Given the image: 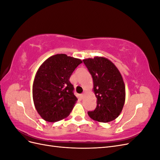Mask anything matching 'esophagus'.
<instances>
[{"label": "esophagus", "mask_w": 160, "mask_h": 160, "mask_svg": "<svg viewBox=\"0 0 160 160\" xmlns=\"http://www.w3.org/2000/svg\"><path fill=\"white\" fill-rule=\"evenodd\" d=\"M85 93H83V94H81V99H83V98H84V96H85Z\"/></svg>", "instance_id": "obj_1"}]
</instances>
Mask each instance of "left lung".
<instances>
[{"instance_id": "obj_1", "label": "left lung", "mask_w": 160, "mask_h": 160, "mask_svg": "<svg viewBox=\"0 0 160 160\" xmlns=\"http://www.w3.org/2000/svg\"><path fill=\"white\" fill-rule=\"evenodd\" d=\"M93 80L97 107L88 111L89 117L107 123L117 118L123 108L125 88L122 75L111 61L104 57L83 60Z\"/></svg>"}]
</instances>
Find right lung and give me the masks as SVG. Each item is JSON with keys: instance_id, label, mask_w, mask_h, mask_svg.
I'll return each instance as SVG.
<instances>
[{"instance_id": "obj_1", "label": "right lung", "mask_w": 160, "mask_h": 160, "mask_svg": "<svg viewBox=\"0 0 160 160\" xmlns=\"http://www.w3.org/2000/svg\"><path fill=\"white\" fill-rule=\"evenodd\" d=\"M81 60L57 54L38 69L32 85V98L38 113L47 122H56L68 116L77 98L70 77Z\"/></svg>"}]
</instances>
